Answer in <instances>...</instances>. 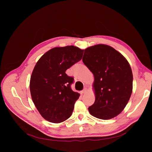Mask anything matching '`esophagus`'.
<instances>
[{
  "mask_svg": "<svg viewBox=\"0 0 152 152\" xmlns=\"http://www.w3.org/2000/svg\"><path fill=\"white\" fill-rule=\"evenodd\" d=\"M87 92V88H84L83 90L81 91V94H85Z\"/></svg>",
  "mask_w": 152,
  "mask_h": 152,
  "instance_id": "1",
  "label": "esophagus"
}]
</instances>
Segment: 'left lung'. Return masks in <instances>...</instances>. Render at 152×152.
<instances>
[{"label": "left lung", "mask_w": 152, "mask_h": 152, "mask_svg": "<svg viewBox=\"0 0 152 152\" xmlns=\"http://www.w3.org/2000/svg\"><path fill=\"white\" fill-rule=\"evenodd\" d=\"M82 61L93 73L95 102L92 115L108 120L120 114L132 94L133 76L126 58L112 47L97 44L84 50Z\"/></svg>", "instance_id": "left-lung-1"}]
</instances>
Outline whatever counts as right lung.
<instances>
[{"label": "right lung", "instance_id": "1", "mask_svg": "<svg viewBox=\"0 0 152 152\" xmlns=\"http://www.w3.org/2000/svg\"><path fill=\"white\" fill-rule=\"evenodd\" d=\"M84 50L68 45L48 50L32 72L30 90L32 101L45 120L60 123L70 117L80 94L73 91V78L66 70L82 58Z\"/></svg>", "mask_w": 152, "mask_h": 152}]
</instances>
